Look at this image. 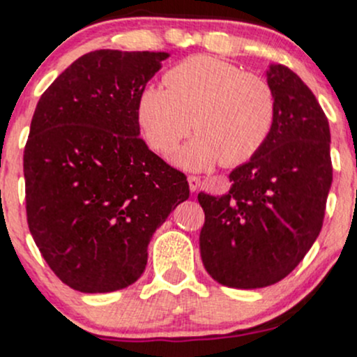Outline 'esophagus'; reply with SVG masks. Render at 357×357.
Listing matches in <instances>:
<instances>
[{"label":"esophagus","mask_w":357,"mask_h":357,"mask_svg":"<svg viewBox=\"0 0 357 357\" xmlns=\"http://www.w3.org/2000/svg\"><path fill=\"white\" fill-rule=\"evenodd\" d=\"M188 183H190V190L195 192L198 191V188L202 186V179L198 176H188Z\"/></svg>","instance_id":"obj_1"}]
</instances>
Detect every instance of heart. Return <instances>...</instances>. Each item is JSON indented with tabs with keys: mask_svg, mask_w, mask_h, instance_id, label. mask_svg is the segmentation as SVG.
I'll list each match as a JSON object with an SVG mask.
<instances>
[{
	"mask_svg": "<svg viewBox=\"0 0 357 357\" xmlns=\"http://www.w3.org/2000/svg\"><path fill=\"white\" fill-rule=\"evenodd\" d=\"M166 87L146 85L137 97V121L146 141L171 153L190 134L196 137L174 155L191 169L221 161L236 166L264 147L277 116L272 85L236 65L210 55L179 61L165 75Z\"/></svg>",
	"mask_w": 357,
	"mask_h": 357,
	"instance_id": "1",
	"label": "heart"
}]
</instances>
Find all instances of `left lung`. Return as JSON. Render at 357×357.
Returning a JSON list of instances; mask_svg holds the SVG:
<instances>
[{"instance_id":"8db88e82","label":"left lung","mask_w":357,"mask_h":357,"mask_svg":"<svg viewBox=\"0 0 357 357\" xmlns=\"http://www.w3.org/2000/svg\"><path fill=\"white\" fill-rule=\"evenodd\" d=\"M277 99L272 132L248 162L230 173V191L199 192L204 211L199 252L221 285L261 289L302 261L322 228L333 183L326 114L297 73L272 63Z\"/></svg>"}]
</instances>
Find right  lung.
Masks as SVG:
<instances>
[{
	"mask_svg": "<svg viewBox=\"0 0 357 357\" xmlns=\"http://www.w3.org/2000/svg\"><path fill=\"white\" fill-rule=\"evenodd\" d=\"M167 56L85 53L36 104L23 155L28 228L48 267L79 292L134 284L154 231L190 198L186 176L139 137L137 97Z\"/></svg>",
	"mask_w": 357,
	"mask_h": 357,
	"instance_id": "add662e5",
	"label": "right lung"
}]
</instances>
